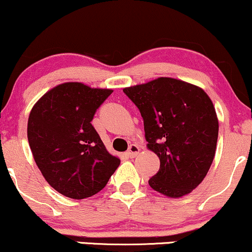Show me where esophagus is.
<instances>
[{"label": "esophagus", "instance_id": "34e87169", "mask_svg": "<svg viewBox=\"0 0 252 252\" xmlns=\"http://www.w3.org/2000/svg\"><path fill=\"white\" fill-rule=\"evenodd\" d=\"M138 152H139V146L136 144H131L129 146L128 151H126V156H128L129 158H133L138 155Z\"/></svg>", "mask_w": 252, "mask_h": 252}]
</instances>
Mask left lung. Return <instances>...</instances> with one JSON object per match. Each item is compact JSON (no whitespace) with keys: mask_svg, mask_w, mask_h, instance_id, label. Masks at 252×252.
I'll use <instances>...</instances> for the list:
<instances>
[{"mask_svg":"<svg viewBox=\"0 0 252 252\" xmlns=\"http://www.w3.org/2000/svg\"><path fill=\"white\" fill-rule=\"evenodd\" d=\"M123 92L139 109L148 148L160 160L150 186L170 197L192 192L215 156L219 121L211 98L203 89L172 78Z\"/></svg>","mask_w":252,"mask_h":252,"instance_id":"1","label":"left lung"}]
</instances>
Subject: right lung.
Returning a JSON list of instances; mask_svg holds the SVG:
<instances>
[{
    "label": "right lung",
    "instance_id": "right-lung-1",
    "mask_svg": "<svg viewBox=\"0 0 252 252\" xmlns=\"http://www.w3.org/2000/svg\"><path fill=\"white\" fill-rule=\"evenodd\" d=\"M111 89L66 82L43 95L31 110L28 139L47 183L71 199L89 197L106 186L120 165L92 126Z\"/></svg>",
    "mask_w": 252,
    "mask_h": 252
}]
</instances>
